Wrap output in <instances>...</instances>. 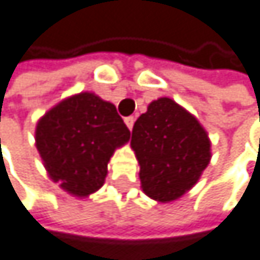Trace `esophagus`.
<instances>
[{
	"label": "esophagus",
	"mask_w": 260,
	"mask_h": 260,
	"mask_svg": "<svg viewBox=\"0 0 260 260\" xmlns=\"http://www.w3.org/2000/svg\"><path fill=\"white\" fill-rule=\"evenodd\" d=\"M134 121H136V118H134V117H127V118H124V123H126V126H127L129 129H133Z\"/></svg>",
	"instance_id": "esophagus-1"
}]
</instances>
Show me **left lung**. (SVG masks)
<instances>
[{
  "mask_svg": "<svg viewBox=\"0 0 260 260\" xmlns=\"http://www.w3.org/2000/svg\"><path fill=\"white\" fill-rule=\"evenodd\" d=\"M131 146L145 195L159 203L181 198L211 160V140L200 121L170 98L149 103L133 127Z\"/></svg>",
  "mask_w": 260,
  "mask_h": 260,
  "instance_id": "8db88e82",
  "label": "left lung"
}]
</instances>
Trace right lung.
Returning <instances> with one entry per match:
<instances>
[{
  "instance_id": "right-lung-1",
  "label": "right lung",
  "mask_w": 260,
  "mask_h": 260,
  "mask_svg": "<svg viewBox=\"0 0 260 260\" xmlns=\"http://www.w3.org/2000/svg\"><path fill=\"white\" fill-rule=\"evenodd\" d=\"M129 137L115 106L90 92L60 101L36 127V146L48 176L78 198L103 187L109 160Z\"/></svg>"
}]
</instances>
